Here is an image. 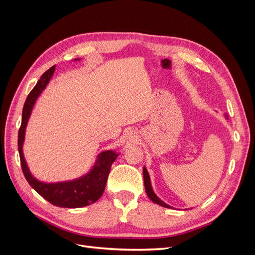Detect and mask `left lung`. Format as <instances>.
I'll list each match as a JSON object with an SVG mask.
<instances>
[{
    "label": "left lung",
    "mask_w": 255,
    "mask_h": 255,
    "mask_svg": "<svg viewBox=\"0 0 255 255\" xmlns=\"http://www.w3.org/2000/svg\"><path fill=\"white\" fill-rule=\"evenodd\" d=\"M143 181H144V188H145V192L148 197L151 199V201L156 203L160 206H164L167 208H171L170 205H168L167 203H165L164 201H161V200L154 194V191L152 189V185H151V180H150V175L148 173V170H146L145 167H143Z\"/></svg>",
    "instance_id": "1"
}]
</instances>
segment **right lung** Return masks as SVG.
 Returning a JSON list of instances; mask_svg holds the SVG:
<instances>
[{
    "mask_svg": "<svg viewBox=\"0 0 255 255\" xmlns=\"http://www.w3.org/2000/svg\"><path fill=\"white\" fill-rule=\"evenodd\" d=\"M74 60H80V58H75ZM54 71H55V66L51 67L48 71H45L41 75L36 86L29 92L24 106H23L22 122L18 134V150L22 171L32 188H34L38 194L53 205L67 208L87 206L91 203H95L101 198L106 186L107 177H109L112 164L118 157L119 153L113 150L103 151L98 155L96 163L92 166L89 172L78 177V179L56 183H45L37 180L30 173L24 158V154H23L25 129L30 114H32L34 109L36 100L41 95V92L45 89V87H47V85L54 74Z\"/></svg>",
    "mask_w": 255,
    "mask_h": 255,
    "instance_id": "1",
    "label": "right lung"
}]
</instances>
